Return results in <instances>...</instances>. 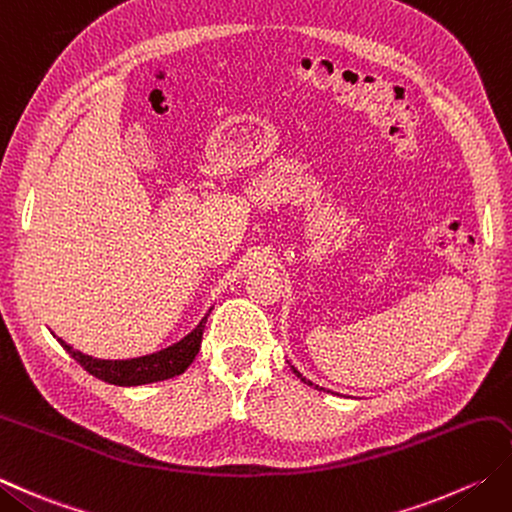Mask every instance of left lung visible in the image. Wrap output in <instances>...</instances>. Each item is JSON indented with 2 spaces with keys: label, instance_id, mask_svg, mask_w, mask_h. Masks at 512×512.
Returning <instances> with one entry per match:
<instances>
[{
  "label": "left lung",
  "instance_id": "left-lung-1",
  "mask_svg": "<svg viewBox=\"0 0 512 512\" xmlns=\"http://www.w3.org/2000/svg\"><path fill=\"white\" fill-rule=\"evenodd\" d=\"M293 373H295V375H297L299 379H302V382H304V384H308V386H313V384H310V382H308V379H306V377H302V373H299V370H297V368H293ZM315 388H319V386H315ZM319 390H322V388H319Z\"/></svg>",
  "mask_w": 512,
  "mask_h": 512
}]
</instances>
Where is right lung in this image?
Returning <instances> with one entry per match:
<instances>
[{"mask_svg": "<svg viewBox=\"0 0 512 512\" xmlns=\"http://www.w3.org/2000/svg\"><path fill=\"white\" fill-rule=\"evenodd\" d=\"M206 319L208 315L197 324L193 333L184 337L182 342H177L175 346H168L164 350H159V353L135 359H115V362L113 359H95L79 353V350H73L64 339H57V342L64 346L66 353L73 357L86 373L102 379V382L115 386H142L182 375L184 370L193 364V359L199 353V346H202Z\"/></svg>", "mask_w": 512, "mask_h": 512, "instance_id": "right-lung-1", "label": "right lung"}]
</instances>
